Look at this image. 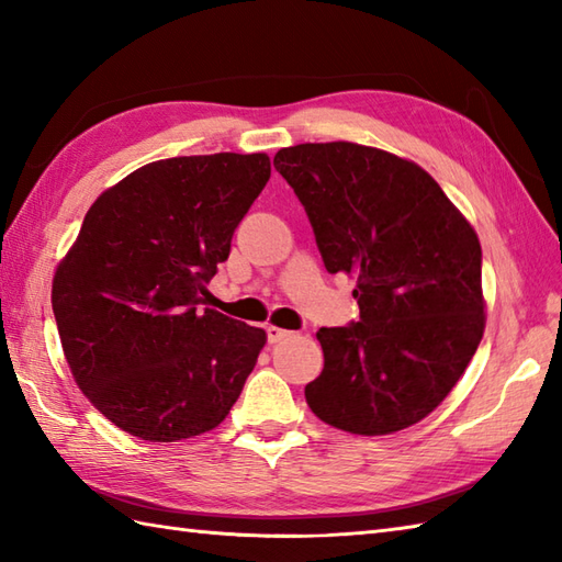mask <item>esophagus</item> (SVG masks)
I'll list each match as a JSON object with an SVG mask.
<instances>
[{"label":"esophagus","mask_w":562,"mask_h":562,"mask_svg":"<svg viewBox=\"0 0 562 562\" xmlns=\"http://www.w3.org/2000/svg\"><path fill=\"white\" fill-rule=\"evenodd\" d=\"M266 336H268V342H280L284 338H290L292 330H284V328H278V326H268L266 328Z\"/></svg>","instance_id":"obj_1"}]
</instances>
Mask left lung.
Segmentation results:
<instances>
[{
    "label": "left lung",
    "instance_id": "obj_1",
    "mask_svg": "<svg viewBox=\"0 0 562 562\" xmlns=\"http://www.w3.org/2000/svg\"><path fill=\"white\" fill-rule=\"evenodd\" d=\"M274 169L300 198L330 274H352L360 321L321 328L308 408L352 435L420 423L483 338L481 244L420 166L352 142L296 145Z\"/></svg>",
    "mask_w": 562,
    "mask_h": 562
}]
</instances>
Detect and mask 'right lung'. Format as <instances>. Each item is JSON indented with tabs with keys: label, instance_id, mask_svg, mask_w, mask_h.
I'll return each mask as SVG.
<instances>
[{
	"label": "right lung",
	"instance_id": "1",
	"mask_svg": "<svg viewBox=\"0 0 562 562\" xmlns=\"http://www.w3.org/2000/svg\"><path fill=\"white\" fill-rule=\"evenodd\" d=\"M268 178L266 154L161 159L83 217L53 312L83 396L127 435L210 432L241 396L266 330L207 308V284Z\"/></svg>",
	"mask_w": 562,
	"mask_h": 562
}]
</instances>
